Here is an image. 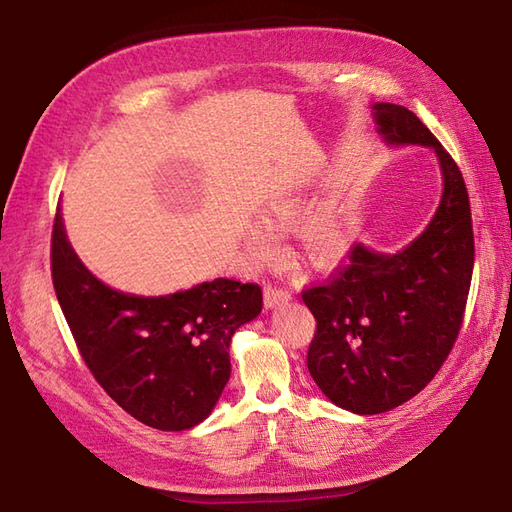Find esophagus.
Here are the masks:
<instances>
[{
  "label": "esophagus",
  "instance_id": "34e87169",
  "mask_svg": "<svg viewBox=\"0 0 512 512\" xmlns=\"http://www.w3.org/2000/svg\"><path fill=\"white\" fill-rule=\"evenodd\" d=\"M292 299V290L284 286H275V284H266L264 288V306L266 308H277L284 306Z\"/></svg>",
  "mask_w": 512,
  "mask_h": 512
}]
</instances>
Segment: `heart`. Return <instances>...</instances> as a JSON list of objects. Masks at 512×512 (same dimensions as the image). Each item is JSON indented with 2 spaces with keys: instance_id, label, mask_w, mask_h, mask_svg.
<instances>
[{
  "instance_id": "1",
  "label": "heart",
  "mask_w": 512,
  "mask_h": 512,
  "mask_svg": "<svg viewBox=\"0 0 512 512\" xmlns=\"http://www.w3.org/2000/svg\"><path fill=\"white\" fill-rule=\"evenodd\" d=\"M299 213L301 200L292 193L277 195V198H273L264 206V217L273 226L286 228L297 220ZM297 239L301 257L306 259L312 268H330L334 264H339L343 255L347 253V248H350L352 228L336 206L325 204L319 206V209H314L310 215H306V220L301 222L297 231ZM248 250L257 262H273L279 255V237L273 228L262 222L250 224Z\"/></svg>"
}]
</instances>
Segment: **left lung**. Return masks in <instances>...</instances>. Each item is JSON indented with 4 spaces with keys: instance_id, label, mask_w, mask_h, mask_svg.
I'll use <instances>...</instances> for the list:
<instances>
[{
    "instance_id": "8db88e82",
    "label": "left lung",
    "mask_w": 512,
    "mask_h": 512,
    "mask_svg": "<svg viewBox=\"0 0 512 512\" xmlns=\"http://www.w3.org/2000/svg\"><path fill=\"white\" fill-rule=\"evenodd\" d=\"M389 145L433 147L444 191L420 237L394 255L356 244L345 266L301 292L317 319L314 383L334 405L374 416L407 402L440 372L458 339L473 277V222L460 167L407 107L376 103Z\"/></svg>"
}]
</instances>
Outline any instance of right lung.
Instances as JSON below:
<instances>
[{"label": "right lung", "instance_id": "add662e5", "mask_svg": "<svg viewBox=\"0 0 512 512\" xmlns=\"http://www.w3.org/2000/svg\"><path fill=\"white\" fill-rule=\"evenodd\" d=\"M50 266L79 354L118 407L160 431L209 416L231 376V336L262 312V288L215 279L167 297L125 295L83 266L59 211Z\"/></svg>", "mask_w": 512, "mask_h": 512}]
</instances>
